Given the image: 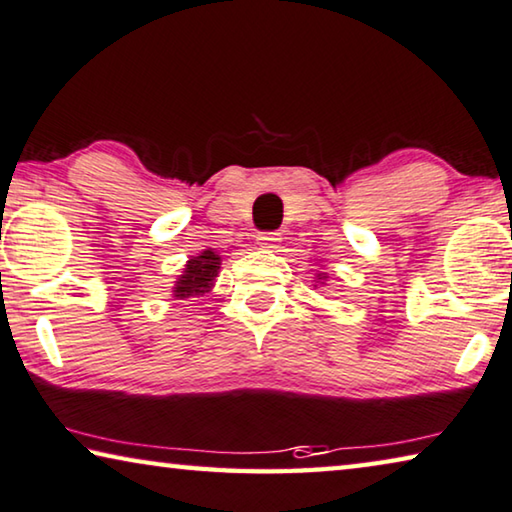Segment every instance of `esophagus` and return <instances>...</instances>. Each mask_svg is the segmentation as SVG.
Wrapping results in <instances>:
<instances>
[{
	"label": "esophagus",
	"mask_w": 512,
	"mask_h": 512,
	"mask_svg": "<svg viewBox=\"0 0 512 512\" xmlns=\"http://www.w3.org/2000/svg\"><path fill=\"white\" fill-rule=\"evenodd\" d=\"M280 243V234L278 232H262L257 234V246L262 248H278Z\"/></svg>",
	"instance_id": "esophagus-1"
}]
</instances>
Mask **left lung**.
<instances>
[{"instance_id": "obj_1", "label": "left lung", "mask_w": 512, "mask_h": 512, "mask_svg": "<svg viewBox=\"0 0 512 512\" xmlns=\"http://www.w3.org/2000/svg\"><path fill=\"white\" fill-rule=\"evenodd\" d=\"M316 280H326V275H323V273H319V275H316Z\"/></svg>"}]
</instances>
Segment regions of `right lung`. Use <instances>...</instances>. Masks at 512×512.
I'll list each match as a JSON object with an SVG mask.
<instances>
[{"label":"right lung","instance_id":"right-lung-1","mask_svg":"<svg viewBox=\"0 0 512 512\" xmlns=\"http://www.w3.org/2000/svg\"><path fill=\"white\" fill-rule=\"evenodd\" d=\"M218 269H221V255H216L214 248L202 250L198 257H191L186 262L182 275L173 287V296L177 300H186L207 294V291H212L214 280L218 278Z\"/></svg>","mask_w":512,"mask_h":512}]
</instances>
